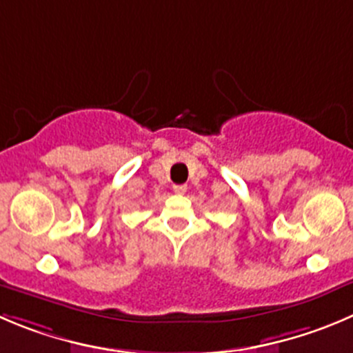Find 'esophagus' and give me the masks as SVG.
Segmentation results:
<instances>
[{
    "mask_svg": "<svg viewBox=\"0 0 353 353\" xmlns=\"http://www.w3.org/2000/svg\"><path fill=\"white\" fill-rule=\"evenodd\" d=\"M173 190L176 194H185L187 192V185H185V183H176V185H173Z\"/></svg>",
    "mask_w": 353,
    "mask_h": 353,
    "instance_id": "34e87169",
    "label": "esophagus"
}]
</instances>
